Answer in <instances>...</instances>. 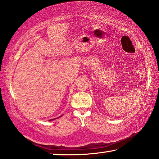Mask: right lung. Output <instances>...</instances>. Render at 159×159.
<instances>
[{
    "instance_id": "right-lung-1",
    "label": "right lung",
    "mask_w": 159,
    "mask_h": 159,
    "mask_svg": "<svg viewBox=\"0 0 159 159\" xmlns=\"http://www.w3.org/2000/svg\"><path fill=\"white\" fill-rule=\"evenodd\" d=\"M60 117H61V116H60ZM59 117H58V118H59ZM53 120V119H52V120Z\"/></svg>"
}]
</instances>
